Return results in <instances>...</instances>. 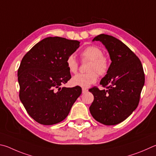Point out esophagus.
Listing matches in <instances>:
<instances>
[{
	"instance_id": "34e87169",
	"label": "esophagus",
	"mask_w": 156,
	"mask_h": 156,
	"mask_svg": "<svg viewBox=\"0 0 156 156\" xmlns=\"http://www.w3.org/2000/svg\"><path fill=\"white\" fill-rule=\"evenodd\" d=\"M88 89H86V88H82V93H83V94L86 93V92H88Z\"/></svg>"
}]
</instances>
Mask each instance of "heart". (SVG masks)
I'll list each match as a JSON object with an SVG mask.
<instances>
[{"label":"heart","instance_id":"heart-1","mask_svg":"<svg viewBox=\"0 0 156 156\" xmlns=\"http://www.w3.org/2000/svg\"><path fill=\"white\" fill-rule=\"evenodd\" d=\"M83 61H90L88 71L85 74H77L71 80L73 85L88 88L92 84L97 82L98 75H105L108 72L110 66V61L107 57L103 55L101 49L96 46H88L80 53ZM68 70L71 73H76L78 71L79 64L75 57L69 55L66 61Z\"/></svg>","mask_w":156,"mask_h":156}]
</instances>
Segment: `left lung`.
<instances>
[{
	"label": "left lung",
	"mask_w": 156,
	"mask_h": 156,
	"mask_svg": "<svg viewBox=\"0 0 156 156\" xmlns=\"http://www.w3.org/2000/svg\"><path fill=\"white\" fill-rule=\"evenodd\" d=\"M92 41L105 46L112 63L100 84L106 89L92 88L94 95L90 107L93 118L105 125L125 121L138 107L144 84V73L140 60L121 40L112 35L100 34Z\"/></svg>",
	"instance_id": "8db88e82"
}]
</instances>
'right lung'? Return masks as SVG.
<instances>
[{
    "instance_id": "add662e5",
    "label": "right lung",
    "mask_w": 156,
    "mask_h": 156,
    "mask_svg": "<svg viewBox=\"0 0 156 156\" xmlns=\"http://www.w3.org/2000/svg\"><path fill=\"white\" fill-rule=\"evenodd\" d=\"M80 44L48 37L33 46L22 59L18 70L19 97L27 113L40 124L51 125L64 120L81 94L80 86L60 88L71 78L66 61Z\"/></svg>"
}]
</instances>
